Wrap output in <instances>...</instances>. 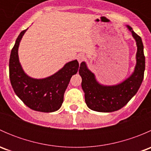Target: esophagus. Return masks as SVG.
Returning <instances> with one entry per match:
<instances>
[{
  "mask_svg": "<svg viewBox=\"0 0 151 151\" xmlns=\"http://www.w3.org/2000/svg\"><path fill=\"white\" fill-rule=\"evenodd\" d=\"M77 60H78L79 63H81V62H83V60H85V55H83L80 54V55H77Z\"/></svg>",
  "mask_w": 151,
  "mask_h": 151,
  "instance_id": "esophagus-1",
  "label": "esophagus"
}]
</instances>
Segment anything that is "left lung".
I'll return each instance as SVG.
<instances>
[{"mask_svg": "<svg viewBox=\"0 0 151 151\" xmlns=\"http://www.w3.org/2000/svg\"><path fill=\"white\" fill-rule=\"evenodd\" d=\"M136 41L137 51L136 66L130 77L119 84L104 85L100 84L96 76L82 62L79 74L82 77V88L85 93V101L88 108L100 112H115L123 107L137 93L144 78L145 58L144 47L140 36L134 33L129 25H126Z\"/></svg>", "mask_w": 151, "mask_h": 151, "instance_id": "left-lung-1", "label": "left lung"}]
</instances>
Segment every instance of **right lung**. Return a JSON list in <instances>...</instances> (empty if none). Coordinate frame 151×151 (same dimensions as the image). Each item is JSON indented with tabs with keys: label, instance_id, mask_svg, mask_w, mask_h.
<instances>
[{
	"label": "right lung",
	"instance_id": "1",
	"mask_svg": "<svg viewBox=\"0 0 151 151\" xmlns=\"http://www.w3.org/2000/svg\"><path fill=\"white\" fill-rule=\"evenodd\" d=\"M27 30L19 33L11 52V84L16 95L31 109L42 112H55L63 104L64 93L71 77L78 71L79 63L77 60L68 62L59 71L46 78L29 77L24 71L18 56L19 43Z\"/></svg>",
	"mask_w": 151,
	"mask_h": 151
}]
</instances>
